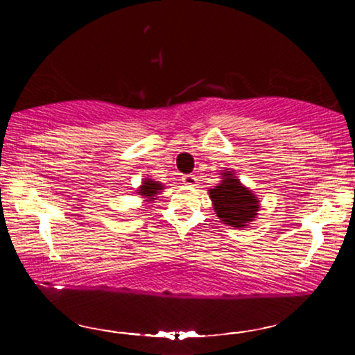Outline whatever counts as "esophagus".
<instances>
[{
	"instance_id": "1",
	"label": "esophagus",
	"mask_w": 355,
	"mask_h": 355,
	"mask_svg": "<svg viewBox=\"0 0 355 355\" xmlns=\"http://www.w3.org/2000/svg\"><path fill=\"white\" fill-rule=\"evenodd\" d=\"M182 180H183V184H186V186H196L197 184V177L196 175H184Z\"/></svg>"
}]
</instances>
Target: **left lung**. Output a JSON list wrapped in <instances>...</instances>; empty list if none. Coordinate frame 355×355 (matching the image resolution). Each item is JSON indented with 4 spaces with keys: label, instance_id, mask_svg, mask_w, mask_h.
<instances>
[{
    "label": "left lung",
    "instance_id": "1",
    "mask_svg": "<svg viewBox=\"0 0 355 355\" xmlns=\"http://www.w3.org/2000/svg\"><path fill=\"white\" fill-rule=\"evenodd\" d=\"M219 175L222 177L220 183L208 192L214 213L222 224L244 230L255 220L260 200L248 186L239 182L233 171L225 169Z\"/></svg>",
    "mask_w": 355,
    "mask_h": 355
}]
</instances>
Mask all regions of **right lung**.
I'll list each match as a JSON object with an SVG mask.
<instances>
[{"mask_svg": "<svg viewBox=\"0 0 355 355\" xmlns=\"http://www.w3.org/2000/svg\"><path fill=\"white\" fill-rule=\"evenodd\" d=\"M163 189H164L163 183L155 182L153 178H144L142 184L136 189V194L142 197L144 203H153V200H156V196L161 194V191Z\"/></svg>", "mask_w": 355, "mask_h": 355, "instance_id": "right-lung-1", "label": "right lung"}]
</instances>
